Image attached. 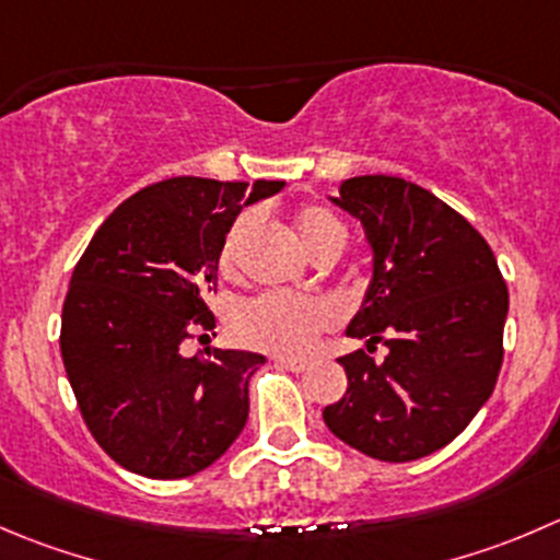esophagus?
I'll return each instance as SVG.
<instances>
[{"label": "esophagus", "instance_id": "1", "mask_svg": "<svg viewBox=\"0 0 560 560\" xmlns=\"http://www.w3.org/2000/svg\"><path fill=\"white\" fill-rule=\"evenodd\" d=\"M273 361H276V366L290 369V372H295V374L308 372V361H301V358H284V355H276Z\"/></svg>", "mask_w": 560, "mask_h": 560}]
</instances>
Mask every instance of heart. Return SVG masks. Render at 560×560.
Here are the masks:
<instances>
[{"label":"heart","mask_w":560,"mask_h":560,"mask_svg":"<svg viewBox=\"0 0 560 560\" xmlns=\"http://www.w3.org/2000/svg\"><path fill=\"white\" fill-rule=\"evenodd\" d=\"M254 215L243 213L232 221L224 241L219 248V268L224 276L237 270L241 248L246 235L252 232ZM298 241L303 243L314 257L317 248L334 237H345V226L323 205H306L295 213ZM336 312L323 298L306 295H287V292H265V295L252 298L241 303L232 312L230 328L237 341L246 347H257L265 352H279V355H303L317 345L325 330L334 328Z\"/></svg>","instance_id":"b5f03b06"}]
</instances>
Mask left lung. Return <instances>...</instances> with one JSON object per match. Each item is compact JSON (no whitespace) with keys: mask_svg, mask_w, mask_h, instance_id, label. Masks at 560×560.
<instances>
[{"mask_svg":"<svg viewBox=\"0 0 560 560\" xmlns=\"http://www.w3.org/2000/svg\"><path fill=\"white\" fill-rule=\"evenodd\" d=\"M334 202L363 224L374 276L347 328L369 345L339 358L347 394L325 407V424L372 459H421L448 446L495 388L506 281L479 230L416 183L350 177ZM380 340L389 355L374 362Z\"/></svg>","mask_w":560,"mask_h":560,"instance_id":"left-lung-1","label":"left lung"}]
</instances>
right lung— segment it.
Instances as JSON below:
<instances>
[{
	"mask_svg": "<svg viewBox=\"0 0 560 560\" xmlns=\"http://www.w3.org/2000/svg\"><path fill=\"white\" fill-rule=\"evenodd\" d=\"M281 180L170 177L125 199L92 235L62 306L65 372L97 446L148 479L210 468L248 418L257 352L186 358L183 341L215 328L205 292L243 205Z\"/></svg>",
	"mask_w": 560,
	"mask_h": 560,
	"instance_id": "obj_1",
	"label": "right lung"
}]
</instances>
